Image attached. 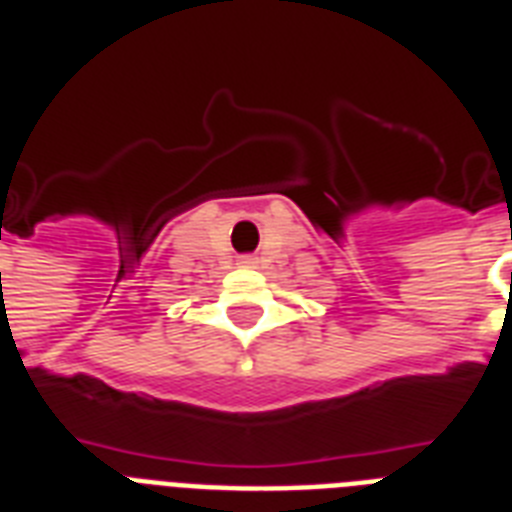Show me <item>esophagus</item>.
Segmentation results:
<instances>
[{
	"label": "esophagus",
	"mask_w": 512,
	"mask_h": 512,
	"mask_svg": "<svg viewBox=\"0 0 512 512\" xmlns=\"http://www.w3.org/2000/svg\"><path fill=\"white\" fill-rule=\"evenodd\" d=\"M255 263H257V257H252V255L239 257V265H244V268H255Z\"/></svg>",
	"instance_id": "34e87169"
}]
</instances>
